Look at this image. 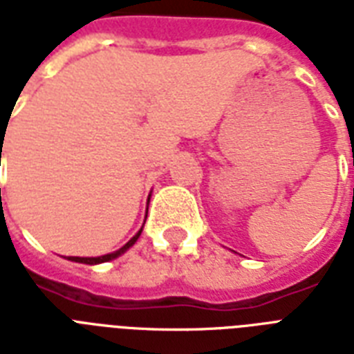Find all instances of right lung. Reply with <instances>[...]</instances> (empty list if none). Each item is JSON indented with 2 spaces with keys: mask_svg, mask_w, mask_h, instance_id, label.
I'll list each match as a JSON object with an SVG mask.
<instances>
[{
  "mask_svg": "<svg viewBox=\"0 0 354 354\" xmlns=\"http://www.w3.org/2000/svg\"><path fill=\"white\" fill-rule=\"evenodd\" d=\"M141 232H143V230H139V232L136 233V235H133L132 239H130V241H128L127 244H124V246L119 248L118 252L106 253V255H101V257H68V259H69V261H75V263H82V264L108 263V261H112V259H118L119 255H121V253L127 252V250H128V248H130V246H133V244H136V241H138V239H139V235H141Z\"/></svg>",
  "mask_w": 354,
  "mask_h": 354,
  "instance_id": "right-lung-1",
  "label": "right lung"
}]
</instances>
